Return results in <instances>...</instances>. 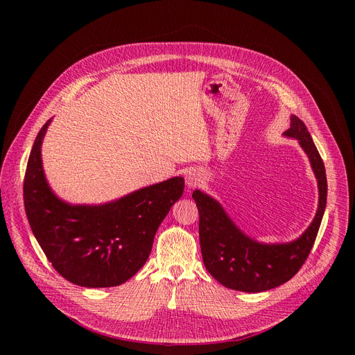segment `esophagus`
Listing matches in <instances>:
<instances>
[{
  "label": "esophagus",
  "mask_w": 355,
  "mask_h": 355,
  "mask_svg": "<svg viewBox=\"0 0 355 355\" xmlns=\"http://www.w3.org/2000/svg\"><path fill=\"white\" fill-rule=\"evenodd\" d=\"M202 181V177L198 171H190L187 175H185V184H187L189 189H194Z\"/></svg>",
  "instance_id": "esophagus-1"
}]
</instances>
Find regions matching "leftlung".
Segmentation results:
<instances>
[{
    "instance_id": "1",
    "label": "left lung",
    "mask_w": 355,
    "mask_h": 355,
    "mask_svg": "<svg viewBox=\"0 0 355 355\" xmlns=\"http://www.w3.org/2000/svg\"><path fill=\"white\" fill-rule=\"evenodd\" d=\"M285 137L295 138L306 153L318 181V210L309 227L289 243H259L241 232L221 204L200 190L193 198L200 213V248L202 262L223 286L241 292H265L292 279L313 246L327 206V174L322 158L305 123L295 115Z\"/></svg>"
}]
</instances>
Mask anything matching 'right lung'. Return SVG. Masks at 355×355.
Returning <instances> with one entry per match:
<instances>
[{
	"label": "right lung",
	"instance_id": "obj_1",
	"mask_svg": "<svg viewBox=\"0 0 355 355\" xmlns=\"http://www.w3.org/2000/svg\"><path fill=\"white\" fill-rule=\"evenodd\" d=\"M51 119L37 135L24 177V207L49 262L69 282L85 288L118 286L151 253L155 233L184 191L174 177L99 206H73L49 187L42 144Z\"/></svg>",
	"mask_w": 355,
	"mask_h": 355
}]
</instances>
